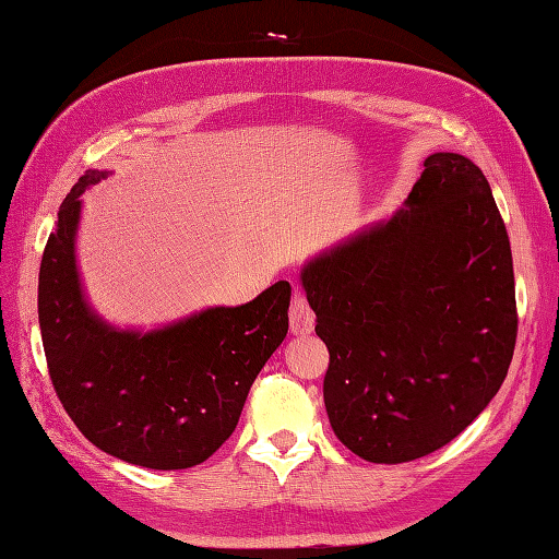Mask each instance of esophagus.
I'll return each mask as SVG.
<instances>
[{"mask_svg": "<svg viewBox=\"0 0 559 559\" xmlns=\"http://www.w3.org/2000/svg\"><path fill=\"white\" fill-rule=\"evenodd\" d=\"M290 333L293 335H307L314 331V311H311L307 297L302 293H293L290 302Z\"/></svg>", "mask_w": 559, "mask_h": 559, "instance_id": "34e87169", "label": "esophagus"}]
</instances>
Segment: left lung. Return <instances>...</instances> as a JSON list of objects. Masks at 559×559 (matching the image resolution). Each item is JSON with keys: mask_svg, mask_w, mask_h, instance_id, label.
<instances>
[{"mask_svg": "<svg viewBox=\"0 0 559 559\" xmlns=\"http://www.w3.org/2000/svg\"><path fill=\"white\" fill-rule=\"evenodd\" d=\"M300 278L331 357L329 421L361 460L431 455L500 391L519 321L512 250L472 159L431 154L405 210L314 257Z\"/></svg>", "mask_w": 559, "mask_h": 559, "instance_id": "left-lung-1", "label": "left lung"}]
</instances>
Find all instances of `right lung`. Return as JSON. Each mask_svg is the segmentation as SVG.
<instances>
[{"label":"right lung","instance_id":"1","mask_svg":"<svg viewBox=\"0 0 559 559\" xmlns=\"http://www.w3.org/2000/svg\"><path fill=\"white\" fill-rule=\"evenodd\" d=\"M85 171L59 206L40 264L37 317L51 385L90 443L147 469H188L236 431L257 373L288 333L290 283L240 307H212L150 333L116 331L81 288V194L107 178Z\"/></svg>","mask_w":559,"mask_h":559}]
</instances>
